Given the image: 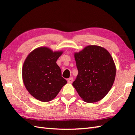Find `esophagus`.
Instances as JSON below:
<instances>
[{"label":"esophagus","instance_id":"obj_1","mask_svg":"<svg viewBox=\"0 0 135 135\" xmlns=\"http://www.w3.org/2000/svg\"><path fill=\"white\" fill-rule=\"evenodd\" d=\"M73 81H74L73 78V77H71V78H70L69 79H68V82L70 83V84H71V83H73Z\"/></svg>","mask_w":135,"mask_h":135}]
</instances>
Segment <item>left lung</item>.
I'll use <instances>...</instances> for the list:
<instances>
[{"instance_id":"obj_1","label":"left lung","mask_w":135,"mask_h":135,"mask_svg":"<svg viewBox=\"0 0 135 135\" xmlns=\"http://www.w3.org/2000/svg\"><path fill=\"white\" fill-rule=\"evenodd\" d=\"M78 74L73 83L77 92L88 103L102 99L115 80L116 69L108 51L98 46H88L75 53Z\"/></svg>"}]
</instances>
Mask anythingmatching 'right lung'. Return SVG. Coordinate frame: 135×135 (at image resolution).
<instances>
[{
  "label": "right lung",
  "mask_w": 135,
  "mask_h": 135,
  "mask_svg": "<svg viewBox=\"0 0 135 135\" xmlns=\"http://www.w3.org/2000/svg\"><path fill=\"white\" fill-rule=\"evenodd\" d=\"M62 51L53 52L47 47H39L27 57L22 67V79L27 90L41 102L51 101L67 82L61 76L56 64Z\"/></svg>",
  "instance_id": "right-lung-1"
}]
</instances>
